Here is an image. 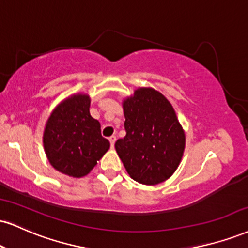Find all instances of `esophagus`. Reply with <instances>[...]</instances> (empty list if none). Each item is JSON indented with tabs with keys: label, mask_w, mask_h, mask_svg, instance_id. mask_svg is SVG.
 Segmentation results:
<instances>
[{
	"label": "esophagus",
	"mask_w": 248,
	"mask_h": 248,
	"mask_svg": "<svg viewBox=\"0 0 248 248\" xmlns=\"http://www.w3.org/2000/svg\"><path fill=\"white\" fill-rule=\"evenodd\" d=\"M109 143H111V147L113 148V147H114V143H115V141H116V137L114 136V135H113V136H111V137H109Z\"/></svg>",
	"instance_id": "1"
}]
</instances>
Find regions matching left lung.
<instances>
[{"label":"left lung","instance_id":"8db88e82","mask_svg":"<svg viewBox=\"0 0 248 248\" xmlns=\"http://www.w3.org/2000/svg\"><path fill=\"white\" fill-rule=\"evenodd\" d=\"M126 136L115 150L130 178L143 185L168 180L183 158L186 136L171 103L153 88H139L122 103Z\"/></svg>","mask_w":248,"mask_h":248}]
</instances>
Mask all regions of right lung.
<instances>
[{
	"label": "right lung",
	"instance_id": "right-lung-1",
	"mask_svg": "<svg viewBox=\"0 0 248 248\" xmlns=\"http://www.w3.org/2000/svg\"><path fill=\"white\" fill-rule=\"evenodd\" d=\"M90 97L77 93L53 109L44 130V148L50 165L73 178L90 173L109 142L101 136L100 124L90 114Z\"/></svg>",
	"mask_w": 248,
	"mask_h": 248
}]
</instances>
